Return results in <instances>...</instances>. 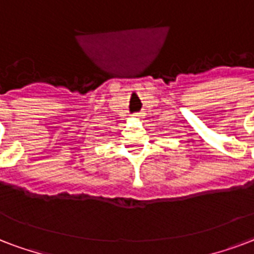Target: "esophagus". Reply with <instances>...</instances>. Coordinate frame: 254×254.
<instances>
[{
	"label": "esophagus",
	"instance_id": "obj_1",
	"mask_svg": "<svg viewBox=\"0 0 254 254\" xmlns=\"http://www.w3.org/2000/svg\"><path fill=\"white\" fill-rule=\"evenodd\" d=\"M132 117L137 118V119H140V118L144 117V114H143V113H135V114H132Z\"/></svg>",
	"mask_w": 254,
	"mask_h": 254
}]
</instances>
